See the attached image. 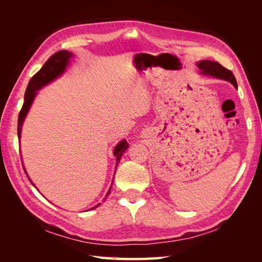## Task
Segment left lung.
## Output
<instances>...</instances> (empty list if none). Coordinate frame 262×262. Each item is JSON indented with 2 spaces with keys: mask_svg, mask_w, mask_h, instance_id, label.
<instances>
[{
  "mask_svg": "<svg viewBox=\"0 0 262 262\" xmlns=\"http://www.w3.org/2000/svg\"><path fill=\"white\" fill-rule=\"evenodd\" d=\"M196 66L201 70L202 74L222 78V80L231 82L235 87H237L236 78H235L234 74L232 73V71H229V70L225 69L224 67H222L219 62H214V61H210V60H202L200 62H198Z\"/></svg>",
  "mask_w": 262,
  "mask_h": 262,
  "instance_id": "1",
  "label": "left lung"
}]
</instances>
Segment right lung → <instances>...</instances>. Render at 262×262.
<instances>
[{"label":"right lung","instance_id":"add662e5","mask_svg":"<svg viewBox=\"0 0 262 262\" xmlns=\"http://www.w3.org/2000/svg\"><path fill=\"white\" fill-rule=\"evenodd\" d=\"M70 58H72V53H71L70 51L61 50V51L55 52L53 55H51V57L48 59V61L45 63L43 67L40 70H39L33 77L30 78V81H29L28 86L26 89V92H25V97H24V104H23L21 110L19 112V115H18L17 134H18L19 142H20V133H21V126H23L24 120H25V118H26V116L29 112V108H30L31 104H33L34 98L37 95V91H39L45 85L49 84L50 82L55 80V78H57L58 76H60L63 72H64L68 64H69ZM128 146H129V143L125 140L119 142V143L117 144V146L114 150V155L117 158L116 168H117V166L119 165V162H120V160H121V156L125 152V149L128 148ZM23 168H24V166H23ZM24 170H25V168H24ZM25 172H26V170H25ZM26 175H27V172H26ZM27 177H28V175H27ZM30 182H31V180H30ZM31 184H33V182H31ZM113 184H114V182H113ZM110 189H112V188H110ZM110 189L108 190L106 196H108V194L110 193ZM99 204H97L96 207H94L93 209L99 207ZM93 209H91V210H93Z\"/></svg>","mask_w":262,"mask_h":262}]
</instances>
